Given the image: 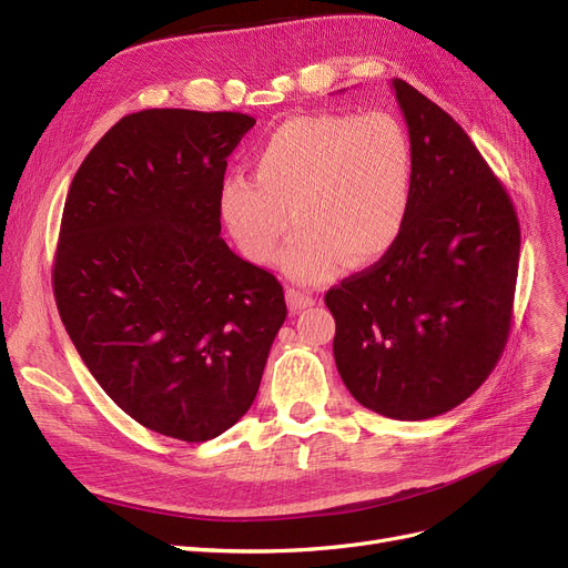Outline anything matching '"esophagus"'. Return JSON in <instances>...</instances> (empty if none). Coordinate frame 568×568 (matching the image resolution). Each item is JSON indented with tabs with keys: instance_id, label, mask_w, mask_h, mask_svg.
Instances as JSON below:
<instances>
[{
	"instance_id": "obj_1",
	"label": "esophagus",
	"mask_w": 568,
	"mask_h": 568,
	"mask_svg": "<svg viewBox=\"0 0 568 568\" xmlns=\"http://www.w3.org/2000/svg\"><path fill=\"white\" fill-rule=\"evenodd\" d=\"M287 306H290V311H302V308H308V306H313V300L308 292H304V290H297V287H290L287 290Z\"/></svg>"
}]
</instances>
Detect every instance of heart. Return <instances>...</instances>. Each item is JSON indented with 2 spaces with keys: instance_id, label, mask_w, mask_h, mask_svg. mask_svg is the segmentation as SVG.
Listing matches in <instances>:
<instances>
[{
  "instance_id": "b5f03b06",
  "label": "heart",
  "mask_w": 568,
  "mask_h": 568,
  "mask_svg": "<svg viewBox=\"0 0 568 568\" xmlns=\"http://www.w3.org/2000/svg\"><path fill=\"white\" fill-rule=\"evenodd\" d=\"M255 168L257 175L231 173L220 186V215L252 262L276 257L292 220L302 226L281 266L304 283L382 260L403 236L414 144L388 112L287 119L262 142Z\"/></svg>"
}]
</instances>
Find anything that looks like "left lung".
I'll return each mask as SVG.
<instances>
[{
	"instance_id": "8db88e82",
	"label": "left lung",
	"mask_w": 568,
	"mask_h": 568,
	"mask_svg": "<svg viewBox=\"0 0 568 568\" xmlns=\"http://www.w3.org/2000/svg\"><path fill=\"white\" fill-rule=\"evenodd\" d=\"M390 89L414 144L409 217L393 250L327 290L325 304L355 400L422 422L470 397L506 348L519 222L468 133L407 81Z\"/></svg>"
}]
</instances>
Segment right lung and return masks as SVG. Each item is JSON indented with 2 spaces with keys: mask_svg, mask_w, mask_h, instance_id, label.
<instances>
[{
  "mask_svg": "<svg viewBox=\"0 0 568 568\" xmlns=\"http://www.w3.org/2000/svg\"><path fill=\"white\" fill-rule=\"evenodd\" d=\"M255 119L142 110L79 165L53 295L81 361L154 433L205 443L255 403L283 285L220 239L226 159Z\"/></svg>",
  "mask_w": 568,
  "mask_h": 568,
  "instance_id": "right-lung-1",
  "label": "right lung"
}]
</instances>
